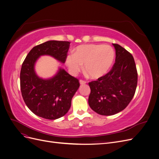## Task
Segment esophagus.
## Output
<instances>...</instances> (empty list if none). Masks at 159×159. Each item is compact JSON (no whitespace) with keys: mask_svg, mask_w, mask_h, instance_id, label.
I'll use <instances>...</instances> for the list:
<instances>
[{"mask_svg":"<svg viewBox=\"0 0 159 159\" xmlns=\"http://www.w3.org/2000/svg\"><path fill=\"white\" fill-rule=\"evenodd\" d=\"M80 84L81 85H84V84H86V81L81 80H80Z\"/></svg>","mask_w":159,"mask_h":159,"instance_id":"obj_1","label":"esophagus"}]
</instances>
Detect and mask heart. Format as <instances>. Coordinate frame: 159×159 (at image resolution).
Listing matches in <instances>:
<instances>
[{
	"label": "heart",
	"mask_w": 159,
	"mask_h": 159,
	"mask_svg": "<svg viewBox=\"0 0 159 159\" xmlns=\"http://www.w3.org/2000/svg\"><path fill=\"white\" fill-rule=\"evenodd\" d=\"M115 52L109 45L85 44L75 48L74 54L66 57L70 73L75 75L84 68L91 78L98 79L106 74L111 67Z\"/></svg>",
	"instance_id": "obj_1"
}]
</instances>
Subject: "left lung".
Returning <instances> with one entry per match:
<instances>
[{"label":"left lung","mask_w":159,"mask_h":159,"mask_svg":"<svg viewBox=\"0 0 159 159\" xmlns=\"http://www.w3.org/2000/svg\"><path fill=\"white\" fill-rule=\"evenodd\" d=\"M115 62L106 75L91 81L88 103L91 109L102 115H113L131 102L137 85V71L133 56L117 44Z\"/></svg>","instance_id":"obj_1"}]
</instances>
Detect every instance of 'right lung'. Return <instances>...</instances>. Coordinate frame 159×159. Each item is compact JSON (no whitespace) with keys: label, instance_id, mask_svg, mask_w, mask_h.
I'll list each match as a JSON object with an SVG mask.
<instances>
[{"label":"right lung","instance_id":"1","mask_svg":"<svg viewBox=\"0 0 159 159\" xmlns=\"http://www.w3.org/2000/svg\"><path fill=\"white\" fill-rule=\"evenodd\" d=\"M70 42L47 41L34 46L22 65L20 89L24 101L32 113L40 117L54 120L65 115L71 99L80 87L78 79L59 68L56 75L43 79L35 71V64L42 56H50L65 63Z\"/></svg>","mask_w":159,"mask_h":159}]
</instances>
